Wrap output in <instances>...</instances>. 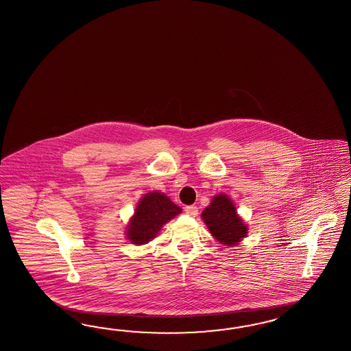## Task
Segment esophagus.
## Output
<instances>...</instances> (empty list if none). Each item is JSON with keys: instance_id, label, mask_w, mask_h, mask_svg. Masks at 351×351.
I'll list each match as a JSON object with an SVG mask.
<instances>
[{"instance_id": "1", "label": "esophagus", "mask_w": 351, "mask_h": 351, "mask_svg": "<svg viewBox=\"0 0 351 351\" xmlns=\"http://www.w3.org/2000/svg\"><path fill=\"white\" fill-rule=\"evenodd\" d=\"M185 213L190 215V217H197V206H189L185 208Z\"/></svg>"}]
</instances>
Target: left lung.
<instances>
[{
	"mask_svg": "<svg viewBox=\"0 0 351 351\" xmlns=\"http://www.w3.org/2000/svg\"><path fill=\"white\" fill-rule=\"evenodd\" d=\"M202 217L210 233L223 245L234 246L246 237L247 227L239 218L231 199L226 195L219 194L214 197L210 206L203 210Z\"/></svg>",
	"mask_w": 351,
	"mask_h": 351,
	"instance_id": "left-lung-1",
	"label": "left lung"
}]
</instances>
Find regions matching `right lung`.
Here are the masks:
<instances>
[{"label":"right lung","mask_w":351,"mask_h":351,"mask_svg":"<svg viewBox=\"0 0 351 351\" xmlns=\"http://www.w3.org/2000/svg\"><path fill=\"white\" fill-rule=\"evenodd\" d=\"M181 213V208L158 191L148 193L138 203L127 228V237L134 245H145L157 236L165 223Z\"/></svg>","instance_id":"obj_1"}]
</instances>
